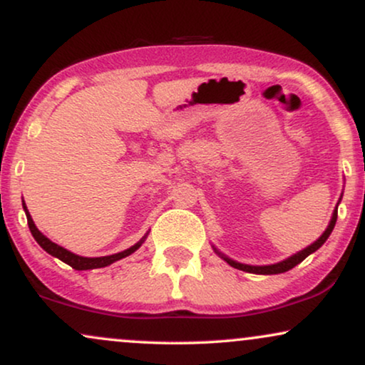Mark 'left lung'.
Returning a JSON list of instances; mask_svg holds the SVG:
<instances>
[{"instance_id": "1", "label": "left lung", "mask_w": 365, "mask_h": 365, "mask_svg": "<svg viewBox=\"0 0 365 365\" xmlns=\"http://www.w3.org/2000/svg\"><path fill=\"white\" fill-rule=\"evenodd\" d=\"M341 200H342V195H341V198H339L337 205H335V208H334L332 218H330L327 228H325V232L322 233V235L319 237L317 240L314 242V244H310L309 247H305L304 250L297 252V254H294L292 257H289V259H285V260H282V262H277V264H272V265H247V264H240V262H237V260H233V259H228L227 255H223L222 252H218V250L215 249V247H213V250H215V254H217L218 257H222V259L225 260L228 265H232L233 269H239V270L249 272V274H259V275L284 274V272H287V270H290V269H294L295 265H299L300 262H302L304 259H307V257H309L310 254H314L315 250H319L320 247H322V245L325 244V240L329 239V235H330V233H332V230H334L335 222H337V207H339V203H341Z\"/></svg>"}]
</instances>
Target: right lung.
Listing matches in <instances>:
<instances>
[{
	"mask_svg": "<svg viewBox=\"0 0 365 365\" xmlns=\"http://www.w3.org/2000/svg\"><path fill=\"white\" fill-rule=\"evenodd\" d=\"M23 210H24V213H26L28 227H30L31 235L35 237L38 245H40L45 252H48L50 255L56 257V259H60L61 262H65V264L73 267L75 270H91V269H101V267H108V265L113 264V262L120 260V259H125V257L132 255L133 252H137L140 247H142V244L148 235V233H147V235H145L142 240L130 247V249H126L123 252H118V254L105 255V257H81V255L73 254V252H70V250L63 249V247H60L58 244H55V242H51L50 239H48V237L43 235V233L36 228L35 222H33V218L30 215V212H28L26 203H24V200H23Z\"/></svg>",
	"mask_w": 365,
	"mask_h": 365,
	"instance_id": "right-lung-1",
	"label": "right lung"
}]
</instances>
